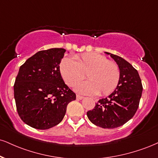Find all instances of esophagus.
<instances>
[{"instance_id":"esophagus-1","label":"esophagus","mask_w":158,"mask_h":158,"mask_svg":"<svg viewBox=\"0 0 158 158\" xmlns=\"http://www.w3.org/2000/svg\"><path fill=\"white\" fill-rule=\"evenodd\" d=\"M83 98H84V97H83V96H79V95H77V99H79V100H81V99H82Z\"/></svg>"}]
</instances>
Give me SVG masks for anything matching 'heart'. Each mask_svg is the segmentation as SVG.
Wrapping results in <instances>:
<instances>
[{
    "mask_svg": "<svg viewBox=\"0 0 158 158\" xmlns=\"http://www.w3.org/2000/svg\"><path fill=\"white\" fill-rule=\"evenodd\" d=\"M73 58L74 60L64 58L60 64L61 75L68 86L77 85L86 73L88 80L75 87L79 94L107 96L115 90L121 77L120 69L115 62L97 53L75 55Z\"/></svg>",
    "mask_w": 158,
    "mask_h": 158,
    "instance_id": "b5f03b06",
    "label": "heart"
}]
</instances>
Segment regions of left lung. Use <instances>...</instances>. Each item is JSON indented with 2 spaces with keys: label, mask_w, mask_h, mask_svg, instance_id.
<instances>
[{
  "label": "left lung",
  "mask_w": 158,
  "mask_h": 158,
  "mask_svg": "<svg viewBox=\"0 0 158 158\" xmlns=\"http://www.w3.org/2000/svg\"><path fill=\"white\" fill-rule=\"evenodd\" d=\"M121 72L120 81L115 90L107 98L99 99L87 115L96 126L114 129L130 121L135 114L141 97L143 86L139 74L130 63L117 55L110 54Z\"/></svg>",
  "instance_id": "obj_1"
}]
</instances>
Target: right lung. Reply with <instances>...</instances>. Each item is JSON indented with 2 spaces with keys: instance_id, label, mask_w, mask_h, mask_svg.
<instances>
[{
  "instance_id": "1",
  "label": "right lung",
  "mask_w": 158,
  "mask_h": 158,
  "mask_svg": "<svg viewBox=\"0 0 158 158\" xmlns=\"http://www.w3.org/2000/svg\"><path fill=\"white\" fill-rule=\"evenodd\" d=\"M66 50L40 51L20 66L14 85L17 111L21 120L37 130H48L62 121L76 94L64 84L60 63Z\"/></svg>"
}]
</instances>
